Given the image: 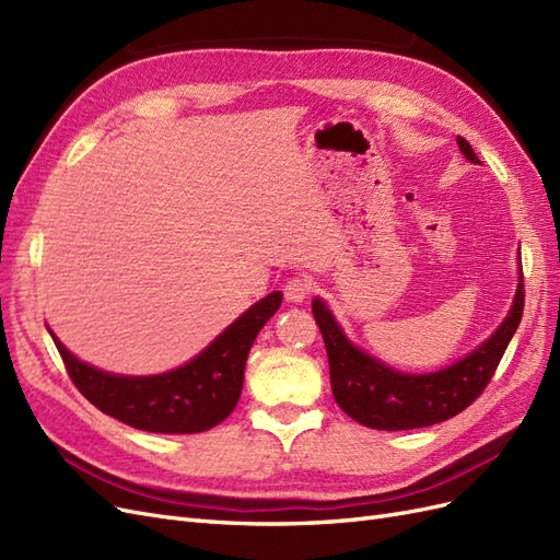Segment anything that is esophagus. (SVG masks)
I'll list each match as a JSON object with an SVG mask.
<instances>
[{"label":"esophagus","instance_id":"obj_1","mask_svg":"<svg viewBox=\"0 0 560 560\" xmlns=\"http://www.w3.org/2000/svg\"><path fill=\"white\" fill-rule=\"evenodd\" d=\"M313 292V280L306 276H299L287 280L284 284V299L292 301V303H303L308 299V294Z\"/></svg>","mask_w":560,"mask_h":560}]
</instances>
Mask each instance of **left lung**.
I'll use <instances>...</instances> for the list:
<instances>
[{
    "label": "left lung",
    "instance_id": "1",
    "mask_svg": "<svg viewBox=\"0 0 560 560\" xmlns=\"http://www.w3.org/2000/svg\"><path fill=\"white\" fill-rule=\"evenodd\" d=\"M457 147L469 163H481L467 140L457 138ZM313 315L327 346L331 393L352 420L389 432L436 425L465 411L483 393L518 329L523 315L521 249L514 301L500 327L465 358L428 374H406L354 346L325 299H313Z\"/></svg>",
    "mask_w": 560,
    "mask_h": 560
}]
</instances>
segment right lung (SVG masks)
<instances>
[{
  "label": "right lung",
  "mask_w": 560,
  "mask_h": 560,
  "mask_svg": "<svg viewBox=\"0 0 560 560\" xmlns=\"http://www.w3.org/2000/svg\"><path fill=\"white\" fill-rule=\"evenodd\" d=\"M282 292H270L177 369L151 376L112 374L60 343L46 327L79 393L126 425L159 434H198L231 416L243 393L245 362L254 338L276 315Z\"/></svg>",
  "instance_id": "add662e5"
}]
</instances>
